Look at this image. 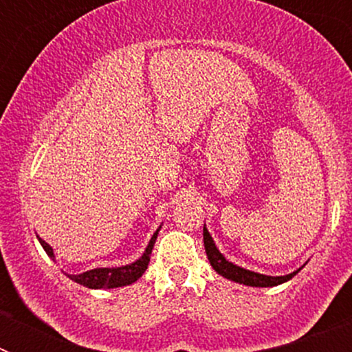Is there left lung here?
<instances>
[{
    "label": "left lung",
    "instance_id": "obj_1",
    "mask_svg": "<svg viewBox=\"0 0 352 352\" xmlns=\"http://www.w3.org/2000/svg\"><path fill=\"white\" fill-rule=\"evenodd\" d=\"M203 236H204V248H206V256L210 264L213 266V270L219 275H222L223 278L227 280H232L236 284H243V285H250V287H275V285H280L284 282L291 280L292 276L296 275L301 268H298L296 272L289 273V275L284 276H270V275H263V273H257V272H250V270H245L238 264L231 263V261H227L223 257V254H220V250L217 248L214 245L213 238L211 234L208 232L206 229V223H204V229H203Z\"/></svg>",
    "mask_w": 352,
    "mask_h": 352
}]
</instances>
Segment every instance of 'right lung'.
<instances>
[{"instance_id":"obj_1","label":"right lung","mask_w":352,"mask_h":352,"mask_svg":"<svg viewBox=\"0 0 352 352\" xmlns=\"http://www.w3.org/2000/svg\"><path fill=\"white\" fill-rule=\"evenodd\" d=\"M158 231H160V227H158L157 231L153 232L151 239H149L148 247H146L144 254L139 257L138 261H133V263L125 264V266H120V268H95L89 270V272L79 273V275H70V273H65V275L70 278V280L77 282V284L84 285V287L89 289H114V287H123V285H130L133 282L141 278L142 273L146 272L149 264V256H151V250H153L155 239H157ZM40 241V245L43 247V250L47 252V256L54 261V250L49 243H45L40 236H36Z\"/></svg>"}]
</instances>
